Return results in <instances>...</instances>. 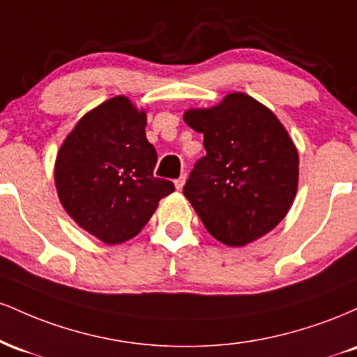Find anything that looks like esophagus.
Returning <instances> with one entry per match:
<instances>
[{
  "label": "esophagus",
  "mask_w": 357,
  "mask_h": 357,
  "mask_svg": "<svg viewBox=\"0 0 357 357\" xmlns=\"http://www.w3.org/2000/svg\"><path fill=\"white\" fill-rule=\"evenodd\" d=\"M184 183H186V174H181V176H179V178H178V179H176V181H174V184H176V188H178V190H183Z\"/></svg>",
  "instance_id": "34e87169"
}]
</instances>
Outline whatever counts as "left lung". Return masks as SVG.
I'll list each match as a JSON object with an SVG mask.
<instances>
[{"instance_id":"obj_1","label":"left lung","mask_w":357,"mask_h":357,"mask_svg":"<svg viewBox=\"0 0 357 357\" xmlns=\"http://www.w3.org/2000/svg\"><path fill=\"white\" fill-rule=\"evenodd\" d=\"M184 122L204 136L183 192L211 236L245 247L285 218L298 186V153L278 117L243 92L188 109Z\"/></svg>"}]
</instances>
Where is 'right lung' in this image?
Instances as JSON below:
<instances>
[{
  "label": "right lung",
  "instance_id": "add662e5",
  "mask_svg": "<svg viewBox=\"0 0 357 357\" xmlns=\"http://www.w3.org/2000/svg\"><path fill=\"white\" fill-rule=\"evenodd\" d=\"M147 112L117 96L89 110L61 142L55 186L77 225L107 245L134 238L159 202L174 191L154 178L158 162L146 137Z\"/></svg>",
  "mask_w": 357,
  "mask_h": 357
}]
</instances>
